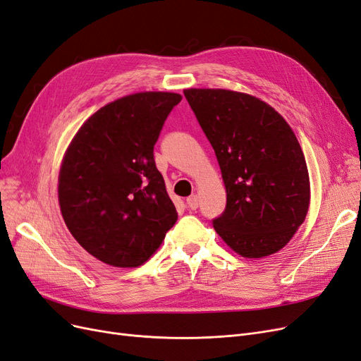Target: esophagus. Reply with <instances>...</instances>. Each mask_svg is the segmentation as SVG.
Here are the masks:
<instances>
[{"label": "esophagus", "mask_w": 361, "mask_h": 361, "mask_svg": "<svg viewBox=\"0 0 361 361\" xmlns=\"http://www.w3.org/2000/svg\"><path fill=\"white\" fill-rule=\"evenodd\" d=\"M187 206L190 207V209H197L199 207V197L195 194H192V195H190V197L187 199Z\"/></svg>", "instance_id": "34e87169"}]
</instances>
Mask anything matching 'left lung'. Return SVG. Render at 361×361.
<instances>
[{
	"instance_id": "obj_1",
	"label": "left lung",
	"mask_w": 361,
	"mask_h": 361,
	"mask_svg": "<svg viewBox=\"0 0 361 361\" xmlns=\"http://www.w3.org/2000/svg\"><path fill=\"white\" fill-rule=\"evenodd\" d=\"M183 94L215 150L226 187L215 232L243 257L277 253L310 206L307 164L292 128L248 93L185 89Z\"/></svg>"
}]
</instances>
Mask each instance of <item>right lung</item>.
Instances as JSON below:
<instances>
[{"label":"right lung","instance_id":"obj_1","mask_svg":"<svg viewBox=\"0 0 361 361\" xmlns=\"http://www.w3.org/2000/svg\"><path fill=\"white\" fill-rule=\"evenodd\" d=\"M179 93L140 92L104 105L63 155L59 203L69 232L106 265L137 268L178 220L154 146Z\"/></svg>","mask_w":361,"mask_h":361}]
</instances>
